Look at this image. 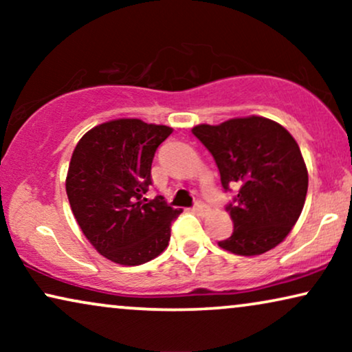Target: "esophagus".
Listing matches in <instances>:
<instances>
[{
    "label": "esophagus",
    "mask_w": 352,
    "mask_h": 352,
    "mask_svg": "<svg viewBox=\"0 0 352 352\" xmlns=\"http://www.w3.org/2000/svg\"><path fill=\"white\" fill-rule=\"evenodd\" d=\"M195 211H197V213H199L200 216H206V214L210 213V208H208V206H206L205 204H201V201H199V204L195 205Z\"/></svg>",
    "instance_id": "obj_1"
}]
</instances>
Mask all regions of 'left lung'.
<instances>
[{"label": "left lung", "instance_id": "obj_1", "mask_svg": "<svg viewBox=\"0 0 352 352\" xmlns=\"http://www.w3.org/2000/svg\"><path fill=\"white\" fill-rule=\"evenodd\" d=\"M192 133L218 165L221 184L240 186L228 211L232 235L218 245L240 256L276 248L300 218L307 194V168L295 138L274 120L250 115Z\"/></svg>", "mask_w": 352, "mask_h": 352}]
</instances>
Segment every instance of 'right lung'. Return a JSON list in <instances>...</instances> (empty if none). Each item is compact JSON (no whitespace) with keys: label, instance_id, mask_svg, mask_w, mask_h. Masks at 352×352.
Segmentation results:
<instances>
[{"label":"right lung","instance_id":"obj_1","mask_svg":"<svg viewBox=\"0 0 352 352\" xmlns=\"http://www.w3.org/2000/svg\"><path fill=\"white\" fill-rule=\"evenodd\" d=\"M173 133L165 124L117 118L91 128L76 144L65 190L81 232L104 258L139 266L165 252L171 221L182 213L163 197L147 201L157 147Z\"/></svg>","mask_w":352,"mask_h":352}]
</instances>
